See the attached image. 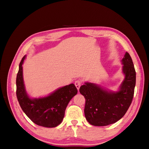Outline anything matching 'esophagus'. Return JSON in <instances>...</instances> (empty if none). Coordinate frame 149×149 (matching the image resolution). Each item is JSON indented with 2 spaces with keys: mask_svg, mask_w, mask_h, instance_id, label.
Returning <instances> with one entry per match:
<instances>
[{
  "mask_svg": "<svg viewBox=\"0 0 149 149\" xmlns=\"http://www.w3.org/2000/svg\"><path fill=\"white\" fill-rule=\"evenodd\" d=\"M81 84H82V81L81 80H77L75 81V86H76V88H77V90L79 89Z\"/></svg>",
  "mask_w": 149,
  "mask_h": 149,
  "instance_id": "34e87169",
  "label": "esophagus"
}]
</instances>
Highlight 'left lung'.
Instances as JSON below:
<instances>
[{"label": "left lung", "instance_id": "1", "mask_svg": "<svg viewBox=\"0 0 149 149\" xmlns=\"http://www.w3.org/2000/svg\"><path fill=\"white\" fill-rule=\"evenodd\" d=\"M121 62L125 78L118 91H110L88 82L80 87V93L86 100L85 117L91 125L106 126L115 123L124 116L131 105L136 85L134 66L127 52Z\"/></svg>", "mask_w": 149, "mask_h": 149}]
</instances>
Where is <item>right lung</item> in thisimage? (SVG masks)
Returning <instances> with one entry per match:
<instances>
[{"mask_svg": "<svg viewBox=\"0 0 149 149\" xmlns=\"http://www.w3.org/2000/svg\"><path fill=\"white\" fill-rule=\"evenodd\" d=\"M26 56L22 59L16 80L17 97L22 109L38 125L55 127L63 121L65 109L70 101L77 93L74 84L66 85L55 90L49 95L31 98L25 88L23 78V65Z\"/></svg>", "mask_w": 149, "mask_h": 149, "instance_id": "1", "label": "right lung"}]
</instances>
